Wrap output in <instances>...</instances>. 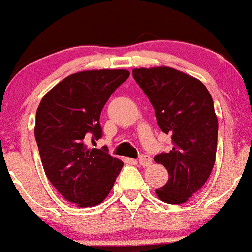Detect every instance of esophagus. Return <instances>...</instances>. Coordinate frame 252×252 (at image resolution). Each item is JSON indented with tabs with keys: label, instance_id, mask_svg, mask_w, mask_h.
Segmentation results:
<instances>
[{
	"label": "esophagus",
	"instance_id": "34e87169",
	"mask_svg": "<svg viewBox=\"0 0 252 252\" xmlns=\"http://www.w3.org/2000/svg\"><path fill=\"white\" fill-rule=\"evenodd\" d=\"M138 162H139V165H142V166H149L150 164H152V158H150L148 154H142L141 157H139Z\"/></svg>",
	"mask_w": 252,
	"mask_h": 252
}]
</instances>
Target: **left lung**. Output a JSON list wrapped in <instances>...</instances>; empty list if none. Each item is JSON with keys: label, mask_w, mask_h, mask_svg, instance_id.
Wrapping results in <instances>:
<instances>
[{"label": "left lung", "mask_w": 252, "mask_h": 252, "mask_svg": "<svg viewBox=\"0 0 252 252\" xmlns=\"http://www.w3.org/2000/svg\"><path fill=\"white\" fill-rule=\"evenodd\" d=\"M155 110L158 125L172 139L154 161L164 165L168 181L155 190L167 204H183L204 186L215 165L219 123L214 100L199 80L172 68L132 70Z\"/></svg>", "instance_id": "left-lung-1"}]
</instances>
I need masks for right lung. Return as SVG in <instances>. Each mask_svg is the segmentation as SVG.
<instances>
[{"label":"right lung","mask_w":252,"mask_h":252,"mask_svg":"<svg viewBox=\"0 0 252 252\" xmlns=\"http://www.w3.org/2000/svg\"><path fill=\"white\" fill-rule=\"evenodd\" d=\"M129 76L127 70H90L65 77L42 98L35 138L43 170L64 199L80 207L102 203L124 162L108 148H90L102 138V109Z\"/></svg>","instance_id":"1"}]
</instances>
